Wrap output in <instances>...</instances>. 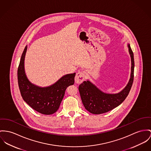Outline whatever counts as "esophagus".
<instances>
[{
  "mask_svg": "<svg viewBox=\"0 0 151 151\" xmlns=\"http://www.w3.org/2000/svg\"><path fill=\"white\" fill-rule=\"evenodd\" d=\"M85 78V73L84 71H79L76 73V75L75 78V81L78 83H81L84 80Z\"/></svg>",
  "mask_w": 151,
  "mask_h": 151,
  "instance_id": "34e87169",
  "label": "esophagus"
}]
</instances>
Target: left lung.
Wrapping results in <instances>:
<instances>
[{"instance_id": "8db88e82", "label": "left lung", "mask_w": 151, "mask_h": 151, "mask_svg": "<svg viewBox=\"0 0 151 151\" xmlns=\"http://www.w3.org/2000/svg\"><path fill=\"white\" fill-rule=\"evenodd\" d=\"M128 47L132 61L131 75L127 86L122 91L116 94L106 93L88 81H84L79 85V91L82 103L91 113L100 114L107 113L122 104L127 97L133 82L134 68L133 53L129 45Z\"/></svg>"}]
</instances>
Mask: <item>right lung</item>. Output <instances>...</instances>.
<instances>
[{
    "label": "right lung",
    "mask_w": 151,
    "mask_h": 151,
    "mask_svg": "<svg viewBox=\"0 0 151 151\" xmlns=\"http://www.w3.org/2000/svg\"><path fill=\"white\" fill-rule=\"evenodd\" d=\"M27 50L25 47L18 68V82L23 100L32 109L43 114L49 115L58 111L66 88L74 84L75 73L63 76L50 87L41 88L28 81L24 70V60Z\"/></svg>",
    "instance_id": "1"
}]
</instances>
